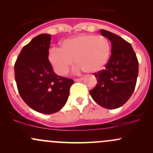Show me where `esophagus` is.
Wrapping results in <instances>:
<instances>
[{"label": "esophagus", "instance_id": "obj_1", "mask_svg": "<svg viewBox=\"0 0 153 153\" xmlns=\"http://www.w3.org/2000/svg\"><path fill=\"white\" fill-rule=\"evenodd\" d=\"M83 80H84V78H77V79H75L74 81H75V82H79V81H82Z\"/></svg>", "mask_w": 153, "mask_h": 153}]
</instances>
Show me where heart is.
<instances>
[{
    "label": "heart",
    "mask_w": 153,
    "mask_h": 153,
    "mask_svg": "<svg viewBox=\"0 0 153 153\" xmlns=\"http://www.w3.org/2000/svg\"><path fill=\"white\" fill-rule=\"evenodd\" d=\"M110 52V44L106 37L84 34L64 40L61 48H52L48 58L60 75H67L73 65V60L79 69L87 73H94L104 68Z\"/></svg>",
    "instance_id": "b5f03b06"
}]
</instances>
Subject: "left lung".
<instances>
[{
    "label": "left lung",
    "mask_w": 153,
    "mask_h": 153,
    "mask_svg": "<svg viewBox=\"0 0 153 153\" xmlns=\"http://www.w3.org/2000/svg\"><path fill=\"white\" fill-rule=\"evenodd\" d=\"M101 33L110 41L112 53L105 69L94 73L97 84L89 94L100 106L113 109L124 105L133 93L138 61L129 43L109 31L101 29Z\"/></svg>",
    "instance_id": "left-lung-1"
}]
</instances>
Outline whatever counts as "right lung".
<instances>
[{"label": "right lung", "instance_id": "add662e5", "mask_svg": "<svg viewBox=\"0 0 153 153\" xmlns=\"http://www.w3.org/2000/svg\"><path fill=\"white\" fill-rule=\"evenodd\" d=\"M50 41L49 34L35 37L23 47L15 64V78L21 98L31 109L43 114L62 109L74 83L54 72L48 59Z\"/></svg>", "mask_w": 153, "mask_h": 153}]
</instances>
